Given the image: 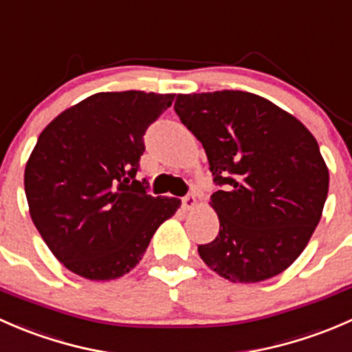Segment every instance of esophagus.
Masks as SVG:
<instances>
[{
	"label": "esophagus",
	"instance_id": "obj_1",
	"mask_svg": "<svg viewBox=\"0 0 352 352\" xmlns=\"http://www.w3.org/2000/svg\"><path fill=\"white\" fill-rule=\"evenodd\" d=\"M182 206L184 209H194L197 206V197L196 194H189V196H186L182 199Z\"/></svg>",
	"mask_w": 352,
	"mask_h": 352
}]
</instances>
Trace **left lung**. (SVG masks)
<instances>
[{"label":"left lung","instance_id":"obj_1","mask_svg":"<svg viewBox=\"0 0 352 352\" xmlns=\"http://www.w3.org/2000/svg\"><path fill=\"white\" fill-rule=\"evenodd\" d=\"M177 116L202 143L219 233L202 261L233 283L281 274L314 235L329 192L317 140L286 110L240 90L177 95Z\"/></svg>","mask_w":352,"mask_h":352}]
</instances>
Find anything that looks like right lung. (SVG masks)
Here are the masks:
<instances>
[{
    "mask_svg": "<svg viewBox=\"0 0 352 352\" xmlns=\"http://www.w3.org/2000/svg\"><path fill=\"white\" fill-rule=\"evenodd\" d=\"M173 94L102 91L59 113L25 166L32 221L59 262L90 281L136 267L156 228L180 208L136 180L143 136Z\"/></svg>",
    "mask_w": 352,
    "mask_h": 352,
    "instance_id": "obj_1",
    "label": "right lung"
}]
</instances>
